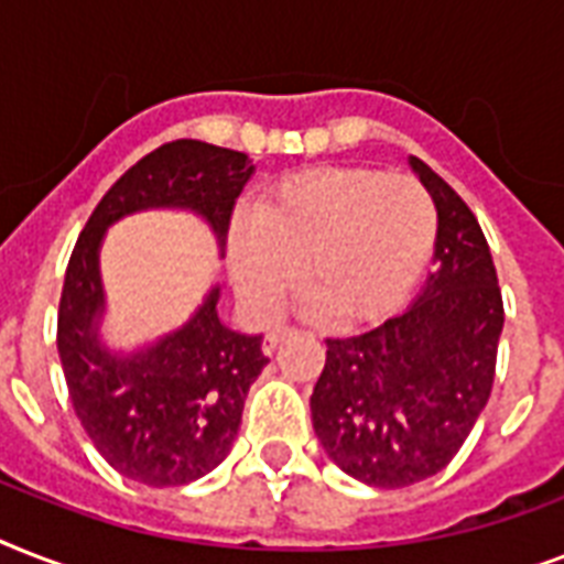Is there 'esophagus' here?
<instances>
[{
  "label": "esophagus",
  "mask_w": 564,
  "mask_h": 564,
  "mask_svg": "<svg viewBox=\"0 0 564 564\" xmlns=\"http://www.w3.org/2000/svg\"><path fill=\"white\" fill-rule=\"evenodd\" d=\"M290 334H292V327H283V325L269 327V330H265V336H263V351L272 354L274 348H278V343H281L283 336H290Z\"/></svg>",
  "instance_id": "1"
}]
</instances>
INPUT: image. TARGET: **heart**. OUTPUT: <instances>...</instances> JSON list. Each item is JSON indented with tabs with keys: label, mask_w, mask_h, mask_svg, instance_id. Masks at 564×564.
<instances>
[{
	"label": "heart",
	"mask_w": 564,
	"mask_h": 564,
	"mask_svg": "<svg viewBox=\"0 0 564 564\" xmlns=\"http://www.w3.org/2000/svg\"><path fill=\"white\" fill-rule=\"evenodd\" d=\"M436 239V204L410 175L313 170L265 195L228 248L234 286L260 318L299 281L334 325H369L398 310Z\"/></svg>",
	"instance_id": "b5f03b06"
}]
</instances>
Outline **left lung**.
Instances as JSON below:
<instances>
[{
  "label": "left lung",
  "instance_id": "obj_1",
  "mask_svg": "<svg viewBox=\"0 0 564 564\" xmlns=\"http://www.w3.org/2000/svg\"><path fill=\"white\" fill-rule=\"evenodd\" d=\"M410 166L438 216L433 272L410 310L369 334L325 339L310 394L313 430L345 474L403 489L438 474L471 433L495 383L503 299L471 207L427 163Z\"/></svg>",
  "mask_w": 564,
  "mask_h": 564
}]
</instances>
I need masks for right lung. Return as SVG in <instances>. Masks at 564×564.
Instances as JSON below:
<instances>
[{"instance_id":"obj_1","label":"right lung","mask_w":564,"mask_h":564,"mask_svg":"<svg viewBox=\"0 0 564 564\" xmlns=\"http://www.w3.org/2000/svg\"><path fill=\"white\" fill-rule=\"evenodd\" d=\"M251 172L248 154L202 140L154 149L96 204L66 265L57 354L73 410L122 477L154 489L187 486L228 456L248 389L269 357L260 348L263 336L221 325L219 286L184 327L143 351L110 354L99 343V246L105 230L128 213L181 207L198 213L225 248L230 213Z\"/></svg>"}]
</instances>
